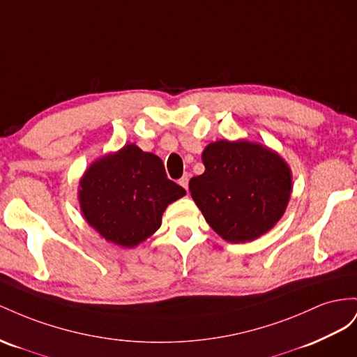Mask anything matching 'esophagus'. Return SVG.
<instances>
[{
  "label": "esophagus",
  "instance_id": "esophagus-1",
  "mask_svg": "<svg viewBox=\"0 0 357 357\" xmlns=\"http://www.w3.org/2000/svg\"><path fill=\"white\" fill-rule=\"evenodd\" d=\"M188 182H190V175H188V173H185V175L179 179V185L184 187L185 190H188Z\"/></svg>",
  "mask_w": 357,
  "mask_h": 357
}]
</instances>
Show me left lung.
Returning <instances> with one entry per match:
<instances>
[{
    "instance_id": "obj_1",
    "label": "left lung",
    "mask_w": 357,
    "mask_h": 357,
    "mask_svg": "<svg viewBox=\"0 0 357 357\" xmlns=\"http://www.w3.org/2000/svg\"><path fill=\"white\" fill-rule=\"evenodd\" d=\"M205 172L190 192L218 235L233 243L271 230L290 199L291 175L284 160L259 144L218 140L202 154Z\"/></svg>"
}]
</instances>
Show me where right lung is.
Masks as SVG:
<instances>
[{
  "label": "right lung",
  "instance_id": "right-lung-1",
  "mask_svg": "<svg viewBox=\"0 0 357 357\" xmlns=\"http://www.w3.org/2000/svg\"><path fill=\"white\" fill-rule=\"evenodd\" d=\"M184 195L157 155L127 145L91 165L80 181L79 200L89 226L130 248L149 238L169 203Z\"/></svg>",
  "mask_w": 357,
  "mask_h": 357
}]
</instances>
